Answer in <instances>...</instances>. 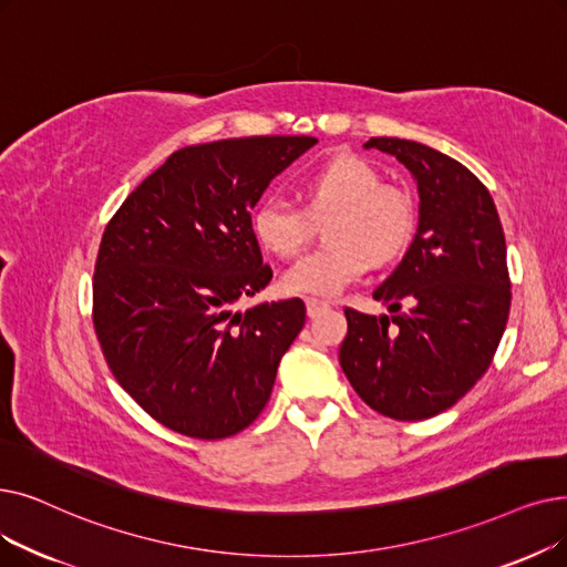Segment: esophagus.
I'll use <instances>...</instances> for the list:
<instances>
[{
    "instance_id": "obj_1",
    "label": "esophagus",
    "mask_w": 567,
    "mask_h": 567,
    "mask_svg": "<svg viewBox=\"0 0 567 567\" xmlns=\"http://www.w3.org/2000/svg\"><path fill=\"white\" fill-rule=\"evenodd\" d=\"M306 310H308V317H317V315H322L324 310H329V303L319 301V299H306Z\"/></svg>"
}]
</instances>
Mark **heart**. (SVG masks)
I'll list each match as a JSON object with an SVG mask.
<instances>
[{
    "instance_id": "obj_1",
    "label": "heart",
    "mask_w": 567,
    "mask_h": 567,
    "mask_svg": "<svg viewBox=\"0 0 567 567\" xmlns=\"http://www.w3.org/2000/svg\"><path fill=\"white\" fill-rule=\"evenodd\" d=\"M306 208L270 194L252 213V229L266 250L293 257L315 231V219L333 213L327 227L331 245L291 264L282 287L301 297L333 299L371 268V261L399 257L414 234L412 194L382 183L375 164L354 153H338L312 166L301 181Z\"/></svg>"
}]
</instances>
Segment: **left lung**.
<instances>
[{"mask_svg": "<svg viewBox=\"0 0 567 567\" xmlns=\"http://www.w3.org/2000/svg\"><path fill=\"white\" fill-rule=\"evenodd\" d=\"M416 181L420 225L396 270L373 291L375 317L344 308L340 365L365 405L399 422L445 412L486 373L509 315L505 234L488 189L433 147L378 136Z\"/></svg>", "mask_w": 567, "mask_h": 567, "instance_id": "obj_1", "label": "left lung"}]
</instances>
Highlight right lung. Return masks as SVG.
<instances>
[{
    "label": "right lung",
    "instance_id": "1",
    "mask_svg": "<svg viewBox=\"0 0 567 567\" xmlns=\"http://www.w3.org/2000/svg\"><path fill=\"white\" fill-rule=\"evenodd\" d=\"M315 143L248 136L181 147L106 225L92 282L94 331L120 386L166 429L223 440L268 403L306 306L289 299L236 310L274 278L250 210Z\"/></svg>",
    "mask_w": 567,
    "mask_h": 567
}]
</instances>
